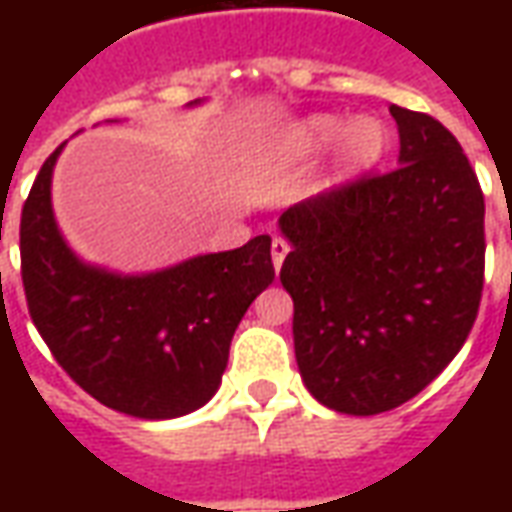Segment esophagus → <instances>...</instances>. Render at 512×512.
Here are the masks:
<instances>
[{
	"instance_id": "obj_1",
	"label": "esophagus",
	"mask_w": 512,
	"mask_h": 512,
	"mask_svg": "<svg viewBox=\"0 0 512 512\" xmlns=\"http://www.w3.org/2000/svg\"><path fill=\"white\" fill-rule=\"evenodd\" d=\"M290 252V244L285 241V238H274V244H271V260H274V268H282V263H285V257H288Z\"/></svg>"
}]
</instances>
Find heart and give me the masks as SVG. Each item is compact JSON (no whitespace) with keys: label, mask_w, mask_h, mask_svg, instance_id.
<instances>
[{"label":"heart","mask_w":512,"mask_h":512,"mask_svg":"<svg viewBox=\"0 0 512 512\" xmlns=\"http://www.w3.org/2000/svg\"><path fill=\"white\" fill-rule=\"evenodd\" d=\"M340 142L337 153V175L356 178L370 167H376L378 158L386 150V131L373 117H359L348 123L340 115H312L293 126L285 136V153L293 158L318 156Z\"/></svg>","instance_id":"heart-1"}]
</instances>
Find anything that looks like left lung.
<instances>
[{
  "instance_id": "left-lung-1",
  "label": "left lung",
  "mask_w": 512,
  "mask_h": 512,
  "mask_svg": "<svg viewBox=\"0 0 512 512\" xmlns=\"http://www.w3.org/2000/svg\"><path fill=\"white\" fill-rule=\"evenodd\" d=\"M392 172L321 191L279 216L304 384L340 414L403 406L472 332L485 271V200L436 117L389 106Z\"/></svg>"
}]
</instances>
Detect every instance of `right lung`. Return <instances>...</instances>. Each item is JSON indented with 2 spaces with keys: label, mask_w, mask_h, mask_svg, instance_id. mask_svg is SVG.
<instances>
[{
  "label": "right lung",
  "mask_w": 512,
  "mask_h": 512,
  "mask_svg": "<svg viewBox=\"0 0 512 512\" xmlns=\"http://www.w3.org/2000/svg\"><path fill=\"white\" fill-rule=\"evenodd\" d=\"M197 104V101H194ZM46 158L21 211V279L40 337L98 403L139 419L183 417L222 384L249 304L274 282L271 238L142 277L82 263L51 211Z\"/></svg>",
  "instance_id": "add662e5"
}]
</instances>
